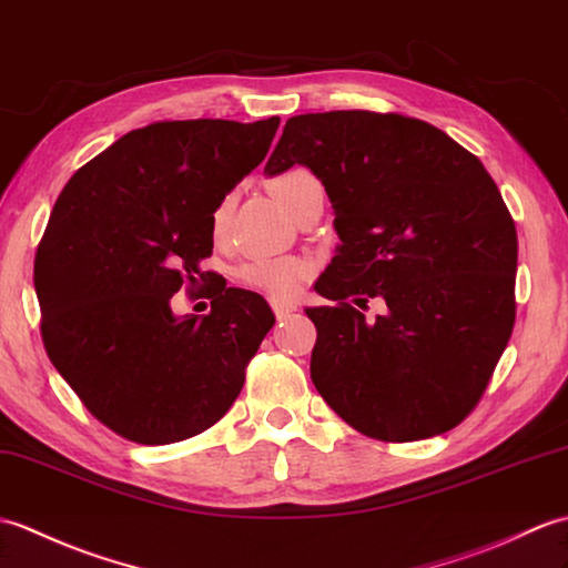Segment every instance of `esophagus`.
<instances>
[{
	"mask_svg": "<svg viewBox=\"0 0 568 568\" xmlns=\"http://www.w3.org/2000/svg\"><path fill=\"white\" fill-rule=\"evenodd\" d=\"M271 307L275 312V320L283 322L285 316H290V312H295V305H283V302H271Z\"/></svg>",
	"mask_w": 568,
	"mask_h": 568,
	"instance_id": "1",
	"label": "esophagus"
}]
</instances>
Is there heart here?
I'll return each mask as SVG.
<instances>
[{"instance_id": "b5f03b06", "label": "heart", "mask_w": 568, "mask_h": 568, "mask_svg": "<svg viewBox=\"0 0 568 568\" xmlns=\"http://www.w3.org/2000/svg\"><path fill=\"white\" fill-rule=\"evenodd\" d=\"M316 189H322V183L316 181L312 171L302 166L287 169L271 181V191L287 210H293L302 195ZM232 205H234V195H224L215 205L213 217H210V227H213L215 236H222L224 230H227ZM236 275H240V281L244 285L256 287L261 293L271 295L273 300H293L300 293L302 281L310 275V263L295 256L256 258V261L244 263Z\"/></svg>"}]
</instances>
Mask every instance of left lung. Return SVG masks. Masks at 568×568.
Returning <instances> with one entry per match:
<instances>
[{"mask_svg":"<svg viewBox=\"0 0 568 568\" xmlns=\"http://www.w3.org/2000/svg\"><path fill=\"white\" fill-rule=\"evenodd\" d=\"M302 164L322 181L341 244L310 307V375L371 438L424 440L463 424L516 322L518 234L484 164L416 118H290L263 174ZM382 296L375 323L352 305ZM351 298V303L345 300Z\"/></svg>","mask_w":568,"mask_h":568,"instance_id":"1","label":"left lung"}]
</instances>
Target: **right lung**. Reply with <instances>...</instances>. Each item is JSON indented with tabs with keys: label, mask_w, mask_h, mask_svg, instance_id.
Masks as SVG:
<instances>
[{
	"label": "right lung",
	"mask_w": 568,
	"mask_h": 568,
	"mask_svg": "<svg viewBox=\"0 0 568 568\" xmlns=\"http://www.w3.org/2000/svg\"><path fill=\"white\" fill-rule=\"evenodd\" d=\"M281 118H197L130 130L62 189L33 283L48 358L123 438L169 445L230 412L275 316L266 300L210 283V312L174 314L205 281L215 205L263 162Z\"/></svg>",
	"instance_id": "right-lung-1"
}]
</instances>
